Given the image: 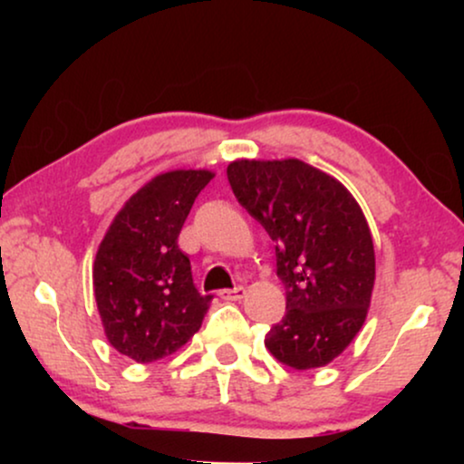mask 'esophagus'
<instances>
[{
	"instance_id": "esophagus-1",
	"label": "esophagus",
	"mask_w": 464,
	"mask_h": 464,
	"mask_svg": "<svg viewBox=\"0 0 464 464\" xmlns=\"http://www.w3.org/2000/svg\"><path fill=\"white\" fill-rule=\"evenodd\" d=\"M221 300H226V302H237V300H240V297L245 295V287H234V289H221L219 294H218Z\"/></svg>"
}]
</instances>
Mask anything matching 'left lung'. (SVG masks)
I'll list each match as a JSON object with an SVG mask.
<instances>
[{"mask_svg":"<svg viewBox=\"0 0 464 464\" xmlns=\"http://www.w3.org/2000/svg\"><path fill=\"white\" fill-rule=\"evenodd\" d=\"M227 181L240 205L275 240L287 313L266 334L272 357L314 370L344 353L370 310L376 253L354 196L297 160H234Z\"/></svg>","mask_w":464,"mask_h":464,"instance_id":"8db88e82","label":"left lung"}]
</instances>
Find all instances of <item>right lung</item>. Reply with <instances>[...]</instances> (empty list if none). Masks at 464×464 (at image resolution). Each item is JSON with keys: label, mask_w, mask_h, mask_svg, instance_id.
I'll return each mask as SVG.
<instances>
[{"label": "right lung", "mask_w": 464, "mask_h": 464, "mask_svg": "<svg viewBox=\"0 0 464 464\" xmlns=\"http://www.w3.org/2000/svg\"><path fill=\"white\" fill-rule=\"evenodd\" d=\"M207 169H177L137 189L107 227L92 266L94 300L110 344L137 363L179 351L198 332L211 295L194 287L177 238Z\"/></svg>", "instance_id": "obj_1"}]
</instances>
